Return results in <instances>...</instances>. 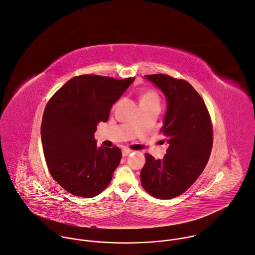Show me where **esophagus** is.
<instances>
[{
  "label": "esophagus",
  "mask_w": 255,
  "mask_h": 255,
  "mask_svg": "<svg viewBox=\"0 0 255 255\" xmlns=\"http://www.w3.org/2000/svg\"><path fill=\"white\" fill-rule=\"evenodd\" d=\"M132 152L131 149H128V148H125L123 149V156H128V154H130Z\"/></svg>",
  "instance_id": "34e87169"
}]
</instances>
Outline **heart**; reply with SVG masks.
Masks as SVG:
<instances>
[{
    "label": "heart",
    "instance_id": "obj_1",
    "mask_svg": "<svg viewBox=\"0 0 255 255\" xmlns=\"http://www.w3.org/2000/svg\"><path fill=\"white\" fill-rule=\"evenodd\" d=\"M158 103H159L158 95L153 91H145L140 95L139 106H148V105H153Z\"/></svg>",
    "mask_w": 255,
    "mask_h": 255
}]
</instances>
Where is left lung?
I'll use <instances>...</instances> for the list:
<instances>
[{"mask_svg":"<svg viewBox=\"0 0 255 255\" xmlns=\"http://www.w3.org/2000/svg\"><path fill=\"white\" fill-rule=\"evenodd\" d=\"M145 79L165 97L160 130L168 147L162 159L145 153L140 181L152 196L169 199L187 190L204 169L212 148V127L204 102L190 84L162 74Z\"/></svg>","mask_w":255,"mask_h":255,"instance_id":"left-lung-1","label":"left lung"}]
</instances>
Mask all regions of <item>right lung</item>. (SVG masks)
<instances>
[{"mask_svg":"<svg viewBox=\"0 0 255 255\" xmlns=\"http://www.w3.org/2000/svg\"><path fill=\"white\" fill-rule=\"evenodd\" d=\"M133 81L75 77L48 103L41 127L44 154L51 175L68 192L91 198L110 184L122 151L97 146L95 132Z\"/></svg>","mask_w":255,"mask_h":255,"instance_id":"add662e5","label":"right lung"}]
</instances>
